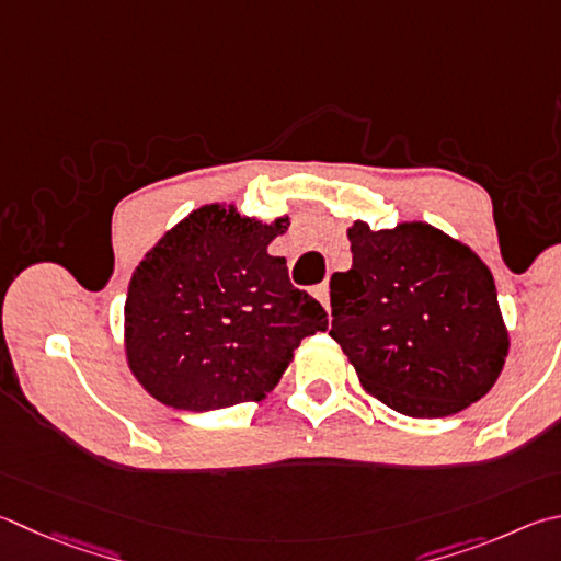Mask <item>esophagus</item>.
<instances>
[{"instance_id":"esophagus-1","label":"esophagus","mask_w":561,"mask_h":561,"mask_svg":"<svg viewBox=\"0 0 561 561\" xmlns=\"http://www.w3.org/2000/svg\"><path fill=\"white\" fill-rule=\"evenodd\" d=\"M313 297L323 304L325 311L331 309V307H329V304H331V301H329V284H325V282H323V284H319V287L313 289Z\"/></svg>"}]
</instances>
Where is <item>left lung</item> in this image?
<instances>
[{"label":"left lung","mask_w":561,"mask_h":561,"mask_svg":"<svg viewBox=\"0 0 561 561\" xmlns=\"http://www.w3.org/2000/svg\"><path fill=\"white\" fill-rule=\"evenodd\" d=\"M353 267L331 277V339L365 390L394 412L436 420L491 390L507 331L491 270L426 222L348 230Z\"/></svg>","instance_id":"1"}]
</instances>
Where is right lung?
<instances>
[{
    "label": "right lung",
    "instance_id": "add662e5",
    "mask_svg": "<svg viewBox=\"0 0 561 561\" xmlns=\"http://www.w3.org/2000/svg\"><path fill=\"white\" fill-rule=\"evenodd\" d=\"M287 226L203 206L147 252L129 282L125 345L151 397L188 412L260 402L301 339L329 329L287 260L267 252Z\"/></svg>",
    "mask_w": 561,
    "mask_h": 561
}]
</instances>
